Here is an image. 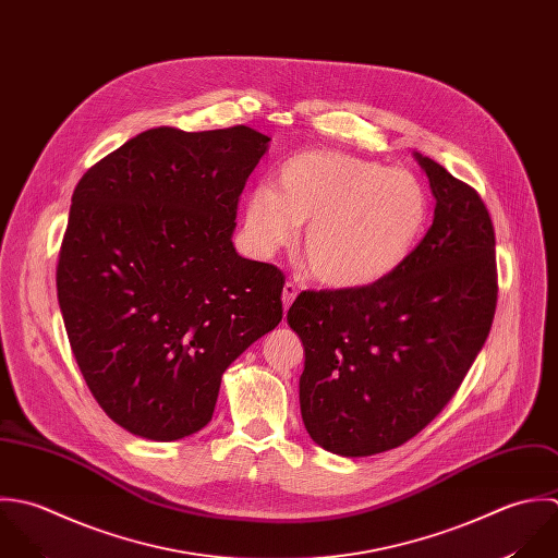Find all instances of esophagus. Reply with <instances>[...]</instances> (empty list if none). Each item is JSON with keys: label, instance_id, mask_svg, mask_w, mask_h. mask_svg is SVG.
<instances>
[{"label": "esophagus", "instance_id": "34e87169", "mask_svg": "<svg viewBox=\"0 0 558 558\" xmlns=\"http://www.w3.org/2000/svg\"><path fill=\"white\" fill-rule=\"evenodd\" d=\"M296 294H299L296 283H294V281H286V286H283V294H281V299H283V307H286V310L294 303Z\"/></svg>", "mask_w": 558, "mask_h": 558}]
</instances>
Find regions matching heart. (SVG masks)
Segmentation results:
<instances>
[{
	"mask_svg": "<svg viewBox=\"0 0 558 558\" xmlns=\"http://www.w3.org/2000/svg\"><path fill=\"white\" fill-rule=\"evenodd\" d=\"M430 211L428 187L409 169L340 151H307L277 173V190L253 187L244 201V235L272 255L305 222L301 255L329 288H366L396 272L417 246Z\"/></svg>",
	"mask_w": 558,
	"mask_h": 558,
	"instance_id": "heart-1",
	"label": "heart"
}]
</instances>
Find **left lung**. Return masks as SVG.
<instances>
[{
	"label": "left lung",
	"instance_id": "1",
	"mask_svg": "<svg viewBox=\"0 0 558 558\" xmlns=\"http://www.w3.org/2000/svg\"><path fill=\"white\" fill-rule=\"evenodd\" d=\"M435 218L409 259L355 290H305L288 312L305 347L301 415L342 457L402 446L450 402L498 303L496 233L481 194L415 154Z\"/></svg>",
	"mask_w": 558,
	"mask_h": 558
}]
</instances>
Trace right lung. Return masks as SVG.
Wrapping results in <instances>:
<instances>
[{"label":"right lung","mask_w":558,"mask_h":558,"mask_svg":"<svg viewBox=\"0 0 558 558\" xmlns=\"http://www.w3.org/2000/svg\"><path fill=\"white\" fill-rule=\"evenodd\" d=\"M268 141L246 125L147 130L73 190L56 266L64 329L99 407L138 437L201 430L222 372L283 318L286 275L231 242Z\"/></svg>","instance_id":"add662e5"}]
</instances>
